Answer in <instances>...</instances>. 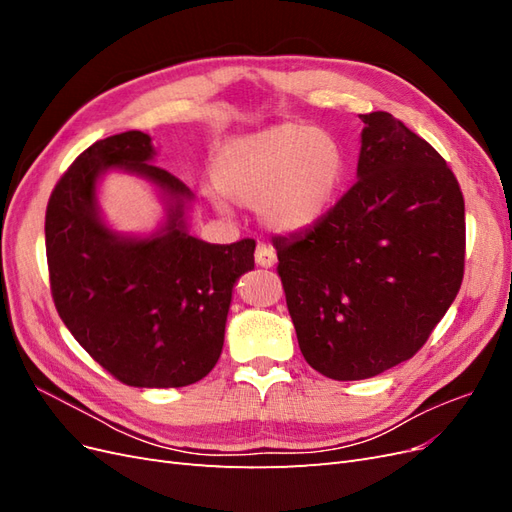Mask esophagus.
<instances>
[{"instance_id": "esophagus-1", "label": "esophagus", "mask_w": 512, "mask_h": 512, "mask_svg": "<svg viewBox=\"0 0 512 512\" xmlns=\"http://www.w3.org/2000/svg\"><path fill=\"white\" fill-rule=\"evenodd\" d=\"M275 262H277V256L273 252V247H269L265 243H258L256 245V265L269 269L275 265Z\"/></svg>"}]
</instances>
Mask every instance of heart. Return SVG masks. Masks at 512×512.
Returning a JSON list of instances; mask_svg holds the SVG:
<instances>
[{
    "mask_svg": "<svg viewBox=\"0 0 512 512\" xmlns=\"http://www.w3.org/2000/svg\"><path fill=\"white\" fill-rule=\"evenodd\" d=\"M346 156L329 132L307 123H275L228 138L211 164L213 203L256 209L280 235L318 224L342 188Z\"/></svg>",
    "mask_w": 512,
    "mask_h": 512,
    "instance_id": "obj_1",
    "label": "heart"
}]
</instances>
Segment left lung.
Wrapping results in <instances>:
<instances>
[{"label": "left lung", "mask_w": 512, "mask_h": 512, "mask_svg": "<svg viewBox=\"0 0 512 512\" xmlns=\"http://www.w3.org/2000/svg\"><path fill=\"white\" fill-rule=\"evenodd\" d=\"M352 188L324 218L277 237V273L305 361L365 380L423 348L455 301L466 207L440 153L391 113L361 115Z\"/></svg>", "instance_id": "left-lung-1"}]
</instances>
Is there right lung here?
Listing matches in <instances>:
<instances>
[{
  "mask_svg": "<svg viewBox=\"0 0 512 512\" xmlns=\"http://www.w3.org/2000/svg\"><path fill=\"white\" fill-rule=\"evenodd\" d=\"M156 149L138 130L85 149L59 179L44 237L57 312L94 361L138 389H179L218 363L237 280L254 269L252 239L207 243L188 232L194 194L151 164ZM123 169L159 190L167 218L151 236L108 227L97 183Z\"/></svg>",
  "mask_w": 512,
  "mask_h": 512,
  "instance_id": "obj_1",
  "label": "right lung"
}]
</instances>
